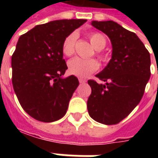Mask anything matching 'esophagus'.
<instances>
[{
  "label": "esophagus",
  "instance_id": "obj_1",
  "mask_svg": "<svg viewBox=\"0 0 158 158\" xmlns=\"http://www.w3.org/2000/svg\"><path fill=\"white\" fill-rule=\"evenodd\" d=\"M79 81L80 84H85L86 82V79H79Z\"/></svg>",
  "mask_w": 158,
  "mask_h": 158
}]
</instances>
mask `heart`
<instances>
[{
    "instance_id": "heart-1",
    "label": "heart",
    "mask_w": 158,
    "mask_h": 158,
    "mask_svg": "<svg viewBox=\"0 0 158 158\" xmlns=\"http://www.w3.org/2000/svg\"><path fill=\"white\" fill-rule=\"evenodd\" d=\"M76 34L73 33L66 37L62 44V52L64 55L72 56L74 52ZM89 40L93 47L101 51L106 45V39L99 33H92L89 35ZM99 68V64L95 59H84L80 57H74L69 62V70L70 73L79 78H85L90 73L96 72Z\"/></svg>"
}]
</instances>
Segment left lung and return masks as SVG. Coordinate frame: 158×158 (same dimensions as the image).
I'll return each mask as SVG.
<instances>
[{"instance_id":"8db88e82","label":"left lung","mask_w":158,"mask_h":158,"mask_svg":"<svg viewBox=\"0 0 158 158\" xmlns=\"http://www.w3.org/2000/svg\"><path fill=\"white\" fill-rule=\"evenodd\" d=\"M112 44V57L96 74L104 84L89 80L91 94L87 101L90 118L106 125L116 124L132 112L142 98L151 76V56L135 33L113 21H92Z\"/></svg>"}]
</instances>
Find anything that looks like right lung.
<instances>
[{"label":"right lung","instance_id":"1","mask_svg":"<svg viewBox=\"0 0 158 158\" xmlns=\"http://www.w3.org/2000/svg\"><path fill=\"white\" fill-rule=\"evenodd\" d=\"M86 19H61L40 24L19 37L12 56V85L29 115L41 122L62 118L79 80L63 78L68 69L62 44Z\"/></svg>","mask_w":158,"mask_h":158}]
</instances>
